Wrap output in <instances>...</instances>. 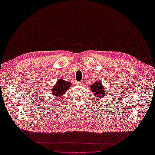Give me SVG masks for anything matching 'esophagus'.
<instances>
[{
	"instance_id": "obj_1",
	"label": "esophagus",
	"mask_w": 155,
	"mask_h": 155,
	"mask_svg": "<svg viewBox=\"0 0 155 155\" xmlns=\"http://www.w3.org/2000/svg\"><path fill=\"white\" fill-rule=\"evenodd\" d=\"M78 85H82V84H83V81H80V82H78L77 83Z\"/></svg>"
}]
</instances>
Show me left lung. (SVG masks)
<instances>
[{"mask_svg":"<svg viewBox=\"0 0 155 155\" xmlns=\"http://www.w3.org/2000/svg\"><path fill=\"white\" fill-rule=\"evenodd\" d=\"M91 91L95 97H99V99L104 98L105 94H106V91L104 86H102L101 82L99 81H97L90 86Z\"/></svg>","mask_w":155,"mask_h":155,"instance_id":"1","label":"left lung"}]
</instances>
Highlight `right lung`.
Returning <instances> with one entry per match:
<instances>
[{
    "label": "right lung",
    "instance_id": "add662e5",
    "mask_svg": "<svg viewBox=\"0 0 155 155\" xmlns=\"http://www.w3.org/2000/svg\"><path fill=\"white\" fill-rule=\"evenodd\" d=\"M71 86V83L66 82L62 79H59L54 87L51 89L50 93L55 96L54 98H59L66 93V91Z\"/></svg>",
    "mask_w": 155,
    "mask_h": 155
}]
</instances>
